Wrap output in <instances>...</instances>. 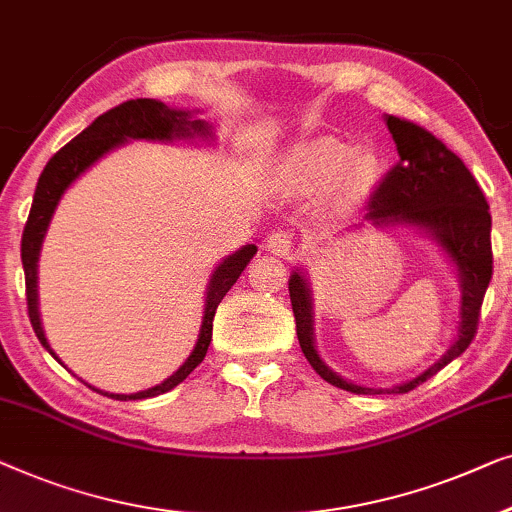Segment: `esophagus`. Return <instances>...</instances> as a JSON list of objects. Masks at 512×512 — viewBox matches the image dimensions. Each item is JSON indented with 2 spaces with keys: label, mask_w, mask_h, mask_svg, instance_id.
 Wrapping results in <instances>:
<instances>
[{
  "label": "esophagus",
  "mask_w": 512,
  "mask_h": 512,
  "mask_svg": "<svg viewBox=\"0 0 512 512\" xmlns=\"http://www.w3.org/2000/svg\"><path fill=\"white\" fill-rule=\"evenodd\" d=\"M266 248H269V253L278 255V257L292 255V250H294L292 234H287V232H273V234H269V239H266Z\"/></svg>",
  "instance_id": "34e87169"
}]
</instances>
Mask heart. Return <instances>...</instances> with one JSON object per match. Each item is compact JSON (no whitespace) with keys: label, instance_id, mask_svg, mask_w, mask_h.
I'll use <instances>...</instances> for the list:
<instances>
[{"label":"heart","instance_id":"1","mask_svg":"<svg viewBox=\"0 0 512 512\" xmlns=\"http://www.w3.org/2000/svg\"><path fill=\"white\" fill-rule=\"evenodd\" d=\"M380 160L371 148H352L334 136H311L287 150L276 167V190L290 199H311L334 183L338 206H355L378 183Z\"/></svg>","mask_w":512,"mask_h":512}]
</instances>
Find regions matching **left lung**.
Returning a JSON list of instances; mask_svg holds the SVG:
<instances>
[{
  "mask_svg": "<svg viewBox=\"0 0 512 512\" xmlns=\"http://www.w3.org/2000/svg\"><path fill=\"white\" fill-rule=\"evenodd\" d=\"M385 125L397 143L399 164L373 192L364 222H369L373 229H413L429 236L443 250L457 273L462 294L459 325L448 352L420 376L392 387L357 385L338 376L320 357L313 334V290L306 271L297 266L287 285L301 352L320 378L352 394H406L462 355L478 329L482 297L492 280V215L471 171L450 148H445V143L415 122L385 115ZM364 222L355 229H362Z\"/></svg>",
  "mask_w": 512,
  "mask_h": 512,
  "instance_id": "left-lung-1",
  "label": "left lung"
}]
</instances>
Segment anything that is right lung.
<instances>
[{
  "label": "right lung",
  "mask_w": 512,
  "mask_h": 512,
  "mask_svg": "<svg viewBox=\"0 0 512 512\" xmlns=\"http://www.w3.org/2000/svg\"><path fill=\"white\" fill-rule=\"evenodd\" d=\"M197 113L199 111H190V109H171V106H167L164 102H157V99H132V102H125L115 106L111 111H106L104 115H99V118L92 122L90 127H85L76 139H71L62 150H57V153L48 160L46 169L41 171L37 190H34L30 218H27V225L23 232L20 257H23V269H25L27 313H30L34 334H37L43 348H46L62 366L64 362L55 355V350L50 348L46 334H43L41 313H39V255H41L43 239H46V232L50 227V220H53L55 215L57 204H60L64 192H67L69 187L92 167V164H97L104 155H109L111 150L125 146L129 141L171 143V141L201 139V141L213 143L215 141L213 127L208 125L206 120H199ZM255 255H257V246L255 243H248V246H241L236 253L227 255L218 266H215L206 285L204 318H201L197 343H194L190 357H187L167 380H162L160 385L148 387V390L134 392V394H111V392L97 390V387L88 385L85 380L83 383L92 387L95 392L104 394V397H111L118 401L150 399V397H157V394L174 390L176 385H181L183 380L190 376L201 362H204L208 343H211V336H213L215 308H218L222 297L232 290L236 278L241 276V271L246 269L248 262Z\"/></svg>",
  "instance_id": "right-lung-1"
}]
</instances>
